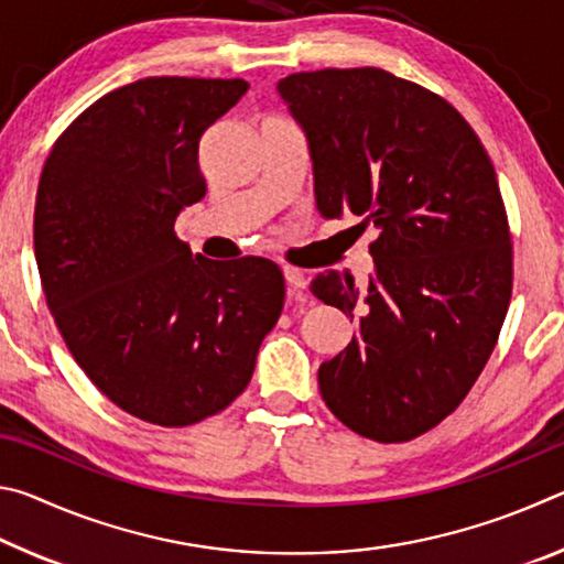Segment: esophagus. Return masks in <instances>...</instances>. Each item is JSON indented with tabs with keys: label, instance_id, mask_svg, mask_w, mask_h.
Returning <instances> with one entry per match:
<instances>
[{
	"label": "esophagus",
	"instance_id": "obj_1",
	"mask_svg": "<svg viewBox=\"0 0 564 564\" xmlns=\"http://www.w3.org/2000/svg\"><path fill=\"white\" fill-rule=\"evenodd\" d=\"M283 275H285V283H289L295 291H303L305 285H308V275H305L301 269H295V265H285Z\"/></svg>",
	"mask_w": 564,
	"mask_h": 564
}]
</instances>
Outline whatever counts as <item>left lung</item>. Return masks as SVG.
I'll list each match as a JSON object with an SVG mask.
<instances>
[{
    "label": "left lung",
    "instance_id": "obj_1",
    "mask_svg": "<svg viewBox=\"0 0 564 564\" xmlns=\"http://www.w3.org/2000/svg\"><path fill=\"white\" fill-rule=\"evenodd\" d=\"M279 94L308 137L321 216L378 228L366 291L336 271L311 283L358 323L318 368L321 395L352 433L413 441L470 393L510 305L492 161L451 101L376 66L299 72Z\"/></svg>",
    "mask_w": 564,
    "mask_h": 564
}]
</instances>
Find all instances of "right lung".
Here are the masks:
<instances>
[{"label":"right lung","instance_id":"obj_1","mask_svg":"<svg viewBox=\"0 0 564 564\" xmlns=\"http://www.w3.org/2000/svg\"><path fill=\"white\" fill-rule=\"evenodd\" d=\"M243 79L147 76L104 94L56 139L34 206L46 305L87 378L164 427L221 413L251 383L285 299L259 256L208 261L174 231L202 202L198 141Z\"/></svg>","mask_w":564,"mask_h":564}]
</instances>
